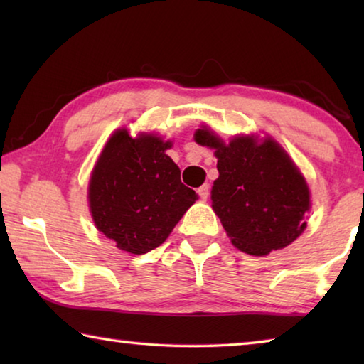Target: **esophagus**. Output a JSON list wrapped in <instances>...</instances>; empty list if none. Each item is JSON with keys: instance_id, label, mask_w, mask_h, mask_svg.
<instances>
[{"instance_id": "34e87169", "label": "esophagus", "mask_w": 364, "mask_h": 364, "mask_svg": "<svg viewBox=\"0 0 364 364\" xmlns=\"http://www.w3.org/2000/svg\"><path fill=\"white\" fill-rule=\"evenodd\" d=\"M197 193H199L200 200H207L208 194H210V186H208V184H204V186H200L199 189H197Z\"/></svg>"}]
</instances>
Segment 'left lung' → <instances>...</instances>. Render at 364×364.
Listing matches in <instances>:
<instances>
[{"instance_id": "left-lung-1", "label": "left lung", "mask_w": 364, "mask_h": 364, "mask_svg": "<svg viewBox=\"0 0 364 364\" xmlns=\"http://www.w3.org/2000/svg\"><path fill=\"white\" fill-rule=\"evenodd\" d=\"M197 144L213 149L218 178L212 207L232 245L262 257L292 244L306 228L310 189L287 152L267 138L236 136L230 143L202 127Z\"/></svg>"}]
</instances>
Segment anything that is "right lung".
<instances>
[{
	"label": "right lung",
	"instance_id": "obj_1",
	"mask_svg": "<svg viewBox=\"0 0 364 364\" xmlns=\"http://www.w3.org/2000/svg\"><path fill=\"white\" fill-rule=\"evenodd\" d=\"M170 147L171 141L132 138L120 128L97 159L88 186L91 217L120 250L141 255L159 247L197 199L165 154Z\"/></svg>",
	"mask_w": 364,
	"mask_h": 364
}]
</instances>
